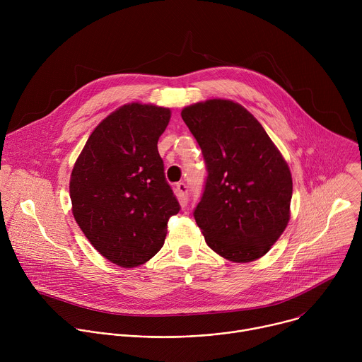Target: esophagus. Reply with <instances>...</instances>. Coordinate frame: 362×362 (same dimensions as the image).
Listing matches in <instances>:
<instances>
[{"label":"esophagus","mask_w":362,"mask_h":362,"mask_svg":"<svg viewBox=\"0 0 362 362\" xmlns=\"http://www.w3.org/2000/svg\"><path fill=\"white\" fill-rule=\"evenodd\" d=\"M176 192L179 194L182 206H186V203H187V186L185 183H177L176 185Z\"/></svg>","instance_id":"1"}]
</instances>
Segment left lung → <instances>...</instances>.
<instances>
[{
	"instance_id": "1",
	"label": "left lung",
	"mask_w": 362,
	"mask_h": 362,
	"mask_svg": "<svg viewBox=\"0 0 362 362\" xmlns=\"http://www.w3.org/2000/svg\"><path fill=\"white\" fill-rule=\"evenodd\" d=\"M208 170L193 212L206 243L232 262L264 256L285 230L292 176L262 124L239 103L212 98L182 110Z\"/></svg>"
}]
</instances>
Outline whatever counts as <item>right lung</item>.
Wrapping results in <instances>:
<instances>
[{
    "instance_id": "1",
    "label": "right lung",
    "mask_w": 362,
    "mask_h": 362,
    "mask_svg": "<svg viewBox=\"0 0 362 362\" xmlns=\"http://www.w3.org/2000/svg\"><path fill=\"white\" fill-rule=\"evenodd\" d=\"M170 115L141 103L119 107L93 130L71 172L77 225L95 250L123 268L151 259L180 211L158 150Z\"/></svg>"
}]
</instances>
